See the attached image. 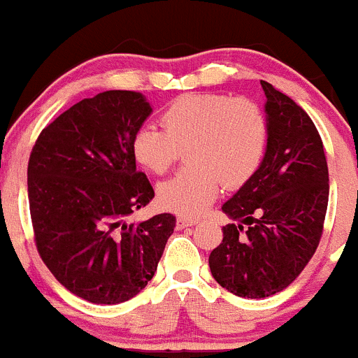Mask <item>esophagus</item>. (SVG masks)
I'll return each mask as SVG.
<instances>
[{"label":"esophagus","mask_w":358,"mask_h":358,"mask_svg":"<svg viewBox=\"0 0 358 358\" xmlns=\"http://www.w3.org/2000/svg\"><path fill=\"white\" fill-rule=\"evenodd\" d=\"M196 224H198V220L190 219V217H182V215H180L178 219H176V226H178L180 229L190 228V226H196Z\"/></svg>","instance_id":"1"}]
</instances>
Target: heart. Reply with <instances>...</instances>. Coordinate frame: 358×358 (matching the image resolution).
<instances>
[{
	"mask_svg": "<svg viewBox=\"0 0 358 358\" xmlns=\"http://www.w3.org/2000/svg\"><path fill=\"white\" fill-rule=\"evenodd\" d=\"M162 129L143 125L132 136V155L150 173L162 175L187 150L189 168L157 189L164 210L198 217L217 198L220 182L236 189L262 166L268 139L265 115L255 102L219 93H189L160 113Z\"/></svg>",
	"mask_w": 358,
	"mask_h": 358,
	"instance_id": "obj_1",
	"label": "heart"
}]
</instances>
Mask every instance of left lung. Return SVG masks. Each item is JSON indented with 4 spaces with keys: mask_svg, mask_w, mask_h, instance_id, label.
I'll return each mask as SVG.
<instances>
[{
    "mask_svg": "<svg viewBox=\"0 0 358 358\" xmlns=\"http://www.w3.org/2000/svg\"><path fill=\"white\" fill-rule=\"evenodd\" d=\"M262 88L265 155L222 205L238 224L222 228V243L208 258L213 279L243 299H265L292 285L315 255L329 205V168L315 123L288 95L265 81Z\"/></svg>",
    "mask_w": 358,
    "mask_h": 358,
    "instance_id": "8db88e82",
    "label": "left lung"
}]
</instances>
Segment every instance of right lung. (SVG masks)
Instances as JSON below:
<instances>
[{
    "label": "right lung",
    "mask_w": 358,
    "mask_h": 358,
    "mask_svg": "<svg viewBox=\"0 0 358 358\" xmlns=\"http://www.w3.org/2000/svg\"><path fill=\"white\" fill-rule=\"evenodd\" d=\"M152 111L139 92L99 93L49 123L29 155L38 255L69 292L88 302L113 306L138 295L175 229L171 213L127 220L155 196L130 148Z\"/></svg>",
    "instance_id": "obj_1"
}]
</instances>
